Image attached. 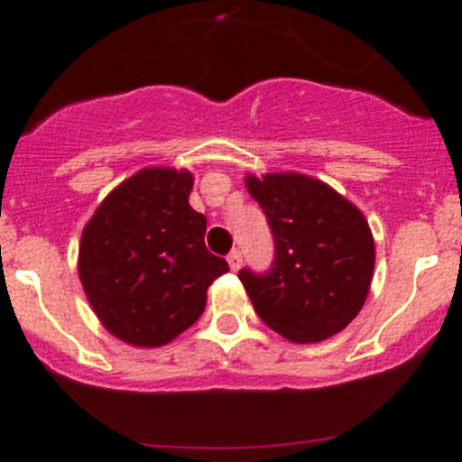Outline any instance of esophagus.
Instances as JSON below:
<instances>
[{"label":"esophagus","mask_w":462,"mask_h":462,"mask_svg":"<svg viewBox=\"0 0 462 462\" xmlns=\"http://www.w3.org/2000/svg\"><path fill=\"white\" fill-rule=\"evenodd\" d=\"M241 253L239 250H232L230 254H227V263H230V268H232V273H236V270L241 268Z\"/></svg>","instance_id":"esophagus-1"}]
</instances>
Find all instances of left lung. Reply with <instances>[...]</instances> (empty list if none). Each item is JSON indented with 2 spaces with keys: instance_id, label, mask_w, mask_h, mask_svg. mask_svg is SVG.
I'll return each instance as SVG.
<instances>
[{
  "instance_id": "left-lung-1",
  "label": "left lung",
  "mask_w": 462,
  "mask_h": 462,
  "mask_svg": "<svg viewBox=\"0 0 462 462\" xmlns=\"http://www.w3.org/2000/svg\"><path fill=\"white\" fill-rule=\"evenodd\" d=\"M245 188L274 239L268 273H239L261 321L297 344L346 328L374 279L375 245L365 214L326 183L295 171L248 176Z\"/></svg>"
}]
</instances>
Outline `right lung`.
<instances>
[{
  "mask_svg": "<svg viewBox=\"0 0 462 462\" xmlns=\"http://www.w3.org/2000/svg\"><path fill=\"white\" fill-rule=\"evenodd\" d=\"M189 171L147 167L120 183L85 226L78 273L93 313L134 346H162L205 310L230 270L205 248L208 221L189 208Z\"/></svg>",
  "mask_w": 462,
  "mask_h": 462,
  "instance_id": "1",
  "label": "right lung"
}]
</instances>
